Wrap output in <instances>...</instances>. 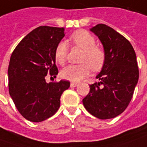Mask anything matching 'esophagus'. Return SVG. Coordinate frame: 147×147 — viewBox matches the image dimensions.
I'll return each mask as SVG.
<instances>
[{
	"mask_svg": "<svg viewBox=\"0 0 147 147\" xmlns=\"http://www.w3.org/2000/svg\"><path fill=\"white\" fill-rule=\"evenodd\" d=\"M78 86V84L77 83H74V82H71L70 83V87L71 88H75Z\"/></svg>",
	"mask_w": 147,
	"mask_h": 147,
	"instance_id": "obj_1",
	"label": "esophagus"
}]
</instances>
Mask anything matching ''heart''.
Returning a JSON list of instances; mask_svg holds the SVG:
<instances>
[{"instance_id": "b5f03b06", "label": "heart", "mask_w": 147, "mask_h": 147, "mask_svg": "<svg viewBox=\"0 0 147 147\" xmlns=\"http://www.w3.org/2000/svg\"><path fill=\"white\" fill-rule=\"evenodd\" d=\"M70 42L79 48L82 49L79 65L66 66L61 72V77L71 82H79L88 76L91 71H99L102 69L105 62V53L96 46L95 37L86 30L74 32L69 37ZM68 55V47L65 42H59L55 49V59L59 65H64Z\"/></svg>"}]
</instances>
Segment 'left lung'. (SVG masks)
Here are the masks:
<instances>
[{"label": "left lung", "instance_id": "8db88e82", "mask_svg": "<svg viewBox=\"0 0 147 147\" xmlns=\"http://www.w3.org/2000/svg\"><path fill=\"white\" fill-rule=\"evenodd\" d=\"M90 30L103 45L105 62L96 76L100 82L90 85L82 103L100 119H113L122 114L132 100L139 78L137 56L131 43L112 28L100 24Z\"/></svg>", "mask_w": 147, "mask_h": 147}]
</instances>
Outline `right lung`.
<instances>
[{
  "label": "right lung",
  "mask_w": 147,
  "mask_h": 147,
  "mask_svg": "<svg viewBox=\"0 0 147 147\" xmlns=\"http://www.w3.org/2000/svg\"><path fill=\"white\" fill-rule=\"evenodd\" d=\"M65 37L64 28L40 26L22 39L10 56L9 92L22 116L42 122L59 110L60 96L69 81L46 82L47 74L56 77L55 49Z\"/></svg>",
  "instance_id": "1"
}]
</instances>
